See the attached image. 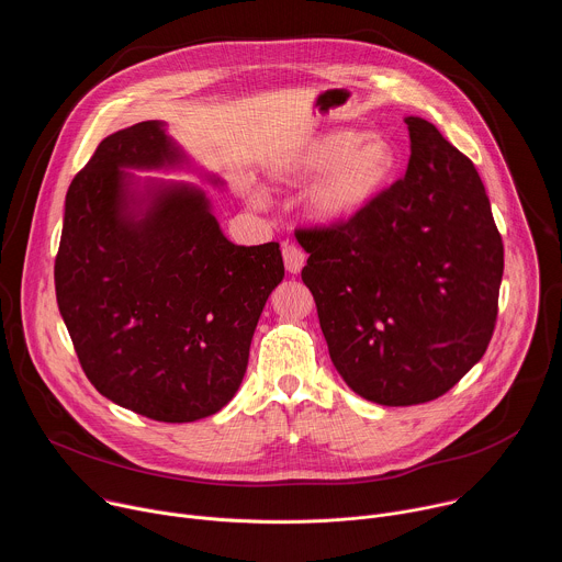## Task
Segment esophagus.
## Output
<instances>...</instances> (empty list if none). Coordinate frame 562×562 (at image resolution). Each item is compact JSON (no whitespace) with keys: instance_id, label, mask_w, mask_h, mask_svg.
<instances>
[{"instance_id":"34e87169","label":"esophagus","mask_w":562,"mask_h":562,"mask_svg":"<svg viewBox=\"0 0 562 562\" xmlns=\"http://www.w3.org/2000/svg\"><path fill=\"white\" fill-rule=\"evenodd\" d=\"M282 260H284V267L289 273L297 276L306 262V256L304 251L297 247V245H291V243H284L282 245Z\"/></svg>"}]
</instances>
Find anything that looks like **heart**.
Segmentation results:
<instances>
[{
	"instance_id": "b5f03b06",
	"label": "heart",
	"mask_w": 562,
	"mask_h": 562,
	"mask_svg": "<svg viewBox=\"0 0 562 562\" xmlns=\"http://www.w3.org/2000/svg\"><path fill=\"white\" fill-rule=\"evenodd\" d=\"M395 148L378 133L334 128L311 137L293 157L297 180L319 176L306 193V211L315 222L347 224L360 217L389 187Z\"/></svg>"
}]
</instances>
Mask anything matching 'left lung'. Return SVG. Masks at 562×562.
Here are the masks:
<instances>
[{"instance_id": "left-lung-1", "label": "left lung", "mask_w": 562, "mask_h": 562, "mask_svg": "<svg viewBox=\"0 0 562 562\" xmlns=\"http://www.w3.org/2000/svg\"><path fill=\"white\" fill-rule=\"evenodd\" d=\"M405 122L403 180L347 224L295 231L334 367L384 407L440 397L485 356L505 267L471 159L431 122Z\"/></svg>"}]
</instances>
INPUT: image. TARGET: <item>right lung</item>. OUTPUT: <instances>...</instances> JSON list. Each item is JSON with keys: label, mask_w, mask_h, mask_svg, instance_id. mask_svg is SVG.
<instances>
[{"label": "right lung", "mask_w": 562, "mask_h": 562, "mask_svg": "<svg viewBox=\"0 0 562 562\" xmlns=\"http://www.w3.org/2000/svg\"><path fill=\"white\" fill-rule=\"evenodd\" d=\"M171 169L191 159L165 122L100 142L66 193L55 293L104 397L157 423H193L239 389L284 265L278 243H228L200 187L131 173Z\"/></svg>", "instance_id": "add662e5"}]
</instances>
